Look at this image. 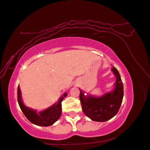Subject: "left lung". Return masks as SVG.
<instances>
[{"instance_id":"8db88e82","label":"left lung","mask_w":150,"mask_h":150,"mask_svg":"<svg viewBox=\"0 0 150 150\" xmlns=\"http://www.w3.org/2000/svg\"><path fill=\"white\" fill-rule=\"evenodd\" d=\"M112 71L116 76V86L111 93H106L100 97H86L80 90V100L82 111L92 120L105 122L118 113L122 103L124 88L120 74L115 67Z\"/></svg>"}]
</instances>
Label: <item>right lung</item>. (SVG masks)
Returning <instances> with one entry per match:
<instances>
[{"label": "right lung", "mask_w": 150, "mask_h": 150, "mask_svg": "<svg viewBox=\"0 0 150 150\" xmlns=\"http://www.w3.org/2000/svg\"><path fill=\"white\" fill-rule=\"evenodd\" d=\"M66 93H64V96L61 97L57 104L44 111L37 113L23 105L21 98L20 89H19V86L17 87V101L23 114L30 122L36 125L42 126V127H48V126L52 125L59 119L62 114V101L64 97L66 96Z\"/></svg>", "instance_id": "obj_1"}]
</instances>
